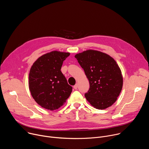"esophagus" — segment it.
Instances as JSON below:
<instances>
[{
    "mask_svg": "<svg viewBox=\"0 0 149 149\" xmlns=\"http://www.w3.org/2000/svg\"><path fill=\"white\" fill-rule=\"evenodd\" d=\"M77 88H78V85L76 84V85H75V86H74V88L75 90H77Z\"/></svg>",
    "mask_w": 149,
    "mask_h": 149,
    "instance_id": "esophagus-1",
    "label": "esophagus"
}]
</instances>
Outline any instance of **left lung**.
<instances>
[{
  "mask_svg": "<svg viewBox=\"0 0 149 149\" xmlns=\"http://www.w3.org/2000/svg\"><path fill=\"white\" fill-rule=\"evenodd\" d=\"M89 80L87 100L98 110L111 106L117 100L123 87L121 71L113 58L97 50L89 49L75 55Z\"/></svg>",
  "mask_w": 149,
  "mask_h": 149,
  "instance_id": "left-lung-1",
  "label": "left lung"
}]
</instances>
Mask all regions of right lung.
Here are the masks:
<instances>
[{"mask_svg":"<svg viewBox=\"0 0 149 149\" xmlns=\"http://www.w3.org/2000/svg\"><path fill=\"white\" fill-rule=\"evenodd\" d=\"M70 52L53 51L39 57L29 74V88L35 101L42 107L53 111L69 98L72 87L61 69Z\"/></svg>","mask_w":149,"mask_h":149,"instance_id":"obj_1","label":"right lung"}]
</instances>
